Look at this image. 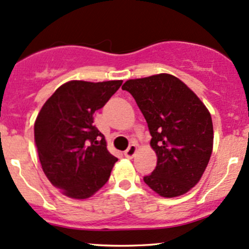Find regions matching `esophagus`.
<instances>
[{
	"label": "esophagus",
	"mask_w": 249,
	"mask_h": 249,
	"mask_svg": "<svg viewBox=\"0 0 249 249\" xmlns=\"http://www.w3.org/2000/svg\"><path fill=\"white\" fill-rule=\"evenodd\" d=\"M136 151H137V146H136L135 144H131V145H130L129 147H127L126 150H125V152H124L125 157H127V158H132L133 156H135Z\"/></svg>",
	"instance_id": "obj_1"
}]
</instances>
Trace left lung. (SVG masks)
I'll return each instance as SVG.
<instances>
[{
	"label": "left lung",
	"instance_id": "1",
	"mask_svg": "<svg viewBox=\"0 0 249 249\" xmlns=\"http://www.w3.org/2000/svg\"><path fill=\"white\" fill-rule=\"evenodd\" d=\"M135 98L147 123L157 165L144 182L163 197H176L201 179L213 151L209 111L178 78L160 73L122 86Z\"/></svg>",
	"mask_w": 249,
	"mask_h": 249
}]
</instances>
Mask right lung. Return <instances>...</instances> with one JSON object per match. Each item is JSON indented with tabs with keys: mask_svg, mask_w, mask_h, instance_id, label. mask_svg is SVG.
Returning a JSON list of instances; mask_svg holds the SVG:
<instances>
[{
	"mask_svg": "<svg viewBox=\"0 0 249 249\" xmlns=\"http://www.w3.org/2000/svg\"><path fill=\"white\" fill-rule=\"evenodd\" d=\"M122 80L61 85L43 104L34 125L37 155L49 182L68 197H91L108 181L118 158L93 125L94 112L118 91Z\"/></svg>",
	"mask_w": 249,
	"mask_h": 249,
	"instance_id": "add662e5",
	"label": "right lung"
}]
</instances>
